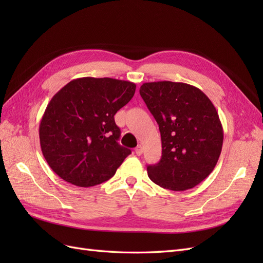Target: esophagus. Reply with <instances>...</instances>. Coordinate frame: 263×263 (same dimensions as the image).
Segmentation results:
<instances>
[{"label": "esophagus", "mask_w": 263, "mask_h": 263, "mask_svg": "<svg viewBox=\"0 0 263 263\" xmlns=\"http://www.w3.org/2000/svg\"><path fill=\"white\" fill-rule=\"evenodd\" d=\"M135 153H136L137 156L142 155V147H141V145H138L136 148H135Z\"/></svg>", "instance_id": "obj_1"}]
</instances>
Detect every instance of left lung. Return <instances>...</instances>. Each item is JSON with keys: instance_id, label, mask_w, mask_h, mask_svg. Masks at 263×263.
<instances>
[{"instance_id": "1", "label": "left lung", "mask_w": 263, "mask_h": 263, "mask_svg": "<svg viewBox=\"0 0 263 263\" xmlns=\"http://www.w3.org/2000/svg\"><path fill=\"white\" fill-rule=\"evenodd\" d=\"M139 93L161 135L162 156L147 166L149 179L172 191L200 184L216 165L224 140L214 104L200 89L182 82L144 83Z\"/></svg>"}]
</instances>
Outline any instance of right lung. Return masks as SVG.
I'll list each match as a JSON object with an SVG mask.
<instances>
[{
    "instance_id": "obj_1",
    "label": "right lung",
    "mask_w": 263,
    "mask_h": 263,
    "mask_svg": "<svg viewBox=\"0 0 263 263\" xmlns=\"http://www.w3.org/2000/svg\"><path fill=\"white\" fill-rule=\"evenodd\" d=\"M136 84L112 78H79L55 93L39 125L43 155L52 171L71 184L89 187L112 178L130 149L117 142L114 115Z\"/></svg>"
}]
</instances>
